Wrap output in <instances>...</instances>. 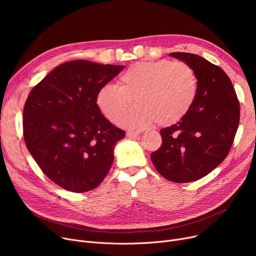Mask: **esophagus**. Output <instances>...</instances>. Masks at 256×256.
Here are the masks:
<instances>
[{
  "mask_svg": "<svg viewBox=\"0 0 256 256\" xmlns=\"http://www.w3.org/2000/svg\"><path fill=\"white\" fill-rule=\"evenodd\" d=\"M140 135L139 134V132H134V130H128V132H126V136L128 137V138H137L138 136Z\"/></svg>",
  "mask_w": 256,
  "mask_h": 256,
  "instance_id": "34e87169",
  "label": "esophagus"
}]
</instances>
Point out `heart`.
I'll use <instances>...</instances> for the list:
<instances>
[{
  "instance_id": "heart-1",
  "label": "heart",
  "mask_w": 256,
  "mask_h": 256,
  "mask_svg": "<svg viewBox=\"0 0 256 256\" xmlns=\"http://www.w3.org/2000/svg\"><path fill=\"white\" fill-rule=\"evenodd\" d=\"M197 91L196 74L188 64L167 60L139 62L120 76L118 86L100 87L96 104L108 120L116 122L134 100L137 106L121 118V126L143 128L156 122L166 126L189 112Z\"/></svg>"
}]
</instances>
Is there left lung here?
<instances>
[{
  "instance_id": "left-lung-1",
  "label": "left lung",
  "mask_w": 256,
  "mask_h": 256,
  "mask_svg": "<svg viewBox=\"0 0 256 256\" xmlns=\"http://www.w3.org/2000/svg\"><path fill=\"white\" fill-rule=\"evenodd\" d=\"M169 56L194 70L198 91L186 116L160 130L162 146L150 158L166 180L190 182L208 176L227 156L240 122V104L232 80L219 66L194 54Z\"/></svg>"
}]
</instances>
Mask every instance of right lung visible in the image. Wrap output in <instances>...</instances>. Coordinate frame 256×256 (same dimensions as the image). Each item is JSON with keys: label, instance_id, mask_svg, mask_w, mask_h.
I'll list each match as a JSON object with an SVG mask.
<instances>
[{"label": "right lung", "instance_id": "add662e5", "mask_svg": "<svg viewBox=\"0 0 256 256\" xmlns=\"http://www.w3.org/2000/svg\"><path fill=\"white\" fill-rule=\"evenodd\" d=\"M124 68L87 60L63 63L31 90L24 108V139L46 176L67 191L96 188L126 134L98 109V89Z\"/></svg>", "mask_w": 256, "mask_h": 256}]
</instances>
